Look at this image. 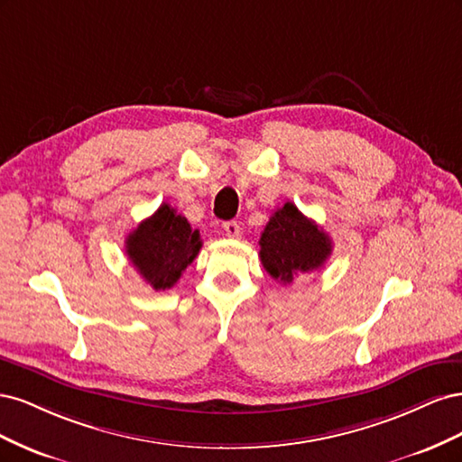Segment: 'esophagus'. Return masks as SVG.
<instances>
[{"mask_svg": "<svg viewBox=\"0 0 462 462\" xmlns=\"http://www.w3.org/2000/svg\"><path fill=\"white\" fill-rule=\"evenodd\" d=\"M223 231H226L227 236H239L241 235V227L236 221H226L223 223Z\"/></svg>", "mask_w": 462, "mask_h": 462, "instance_id": "34e87169", "label": "esophagus"}]
</instances>
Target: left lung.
<instances>
[{"instance_id": "obj_1", "label": "left lung", "mask_w": 462, "mask_h": 462, "mask_svg": "<svg viewBox=\"0 0 462 462\" xmlns=\"http://www.w3.org/2000/svg\"><path fill=\"white\" fill-rule=\"evenodd\" d=\"M331 239L300 209L287 202L275 209L260 236V260L275 282L289 285L300 273L319 270L331 254Z\"/></svg>"}]
</instances>
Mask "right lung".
<instances>
[{
  "label": "right lung",
  "instance_id": "obj_1",
  "mask_svg": "<svg viewBox=\"0 0 462 462\" xmlns=\"http://www.w3.org/2000/svg\"><path fill=\"white\" fill-rule=\"evenodd\" d=\"M200 248L199 231H192L187 217L165 202L125 241V253L136 272L156 291L171 289Z\"/></svg>",
  "mask_w": 462,
  "mask_h": 462
}]
</instances>
